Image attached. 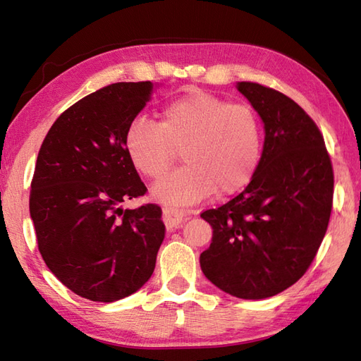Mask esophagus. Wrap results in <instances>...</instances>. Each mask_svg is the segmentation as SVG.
I'll return each instance as SVG.
<instances>
[{"label": "esophagus", "instance_id": "esophagus-1", "mask_svg": "<svg viewBox=\"0 0 361 361\" xmlns=\"http://www.w3.org/2000/svg\"><path fill=\"white\" fill-rule=\"evenodd\" d=\"M162 219L166 230H176V228L182 226V224L187 221V214L183 213L182 209L170 207V208H164Z\"/></svg>", "mask_w": 361, "mask_h": 361}]
</instances>
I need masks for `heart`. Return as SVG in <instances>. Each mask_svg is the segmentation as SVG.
<instances>
[{"instance_id": "1", "label": "heart", "mask_w": 361, "mask_h": 361, "mask_svg": "<svg viewBox=\"0 0 361 361\" xmlns=\"http://www.w3.org/2000/svg\"><path fill=\"white\" fill-rule=\"evenodd\" d=\"M185 145L187 165L157 182L153 196L166 205H192L234 195L251 182L262 153V130L250 105L190 89L162 109L157 122L139 114L126 131V147L139 173L159 179Z\"/></svg>"}]
</instances>
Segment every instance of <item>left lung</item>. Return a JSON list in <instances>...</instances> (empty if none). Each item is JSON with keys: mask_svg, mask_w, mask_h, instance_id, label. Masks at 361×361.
Instances as JSON below:
<instances>
[{"mask_svg": "<svg viewBox=\"0 0 361 361\" xmlns=\"http://www.w3.org/2000/svg\"><path fill=\"white\" fill-rule=\"evenodd\" d=\"M235 87L259 113L265 140L248 187L200 214L213 228L200 268L222 291L260 300L310 268L328 230L334 173L320 130L300 105L256 82Z\"/></svg>", "mask_w": 361, "mask_h": 361, "instance_id": "left-lung-1", "label": "left lung"}]
</instances>
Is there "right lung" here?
<instances>
[{"mask_svg": "<svg viewBox=\"0 0 361 361\" xmlns=\"http://www.w3.org/2000/svg\"><path fill=\"white\" fill-rule=\"evenodd\" d=\"M153 82H116L67 109L39 148L30 217L49 269L93 302L128 297L152 277L165 237L162 209H124L145 195L126 147V131Z\"/></svg>", "mask_w": 361, "mask_h": 361, "instance_id": "right-lung-1", "label": "right lung"}]
</instances>
